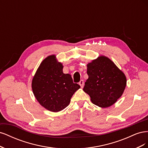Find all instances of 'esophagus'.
<instances>
[{
  "instance_id": "esophagus-1",
  "label": "esophagus",
  "mask_w": 148,
  "mask_h": 148,
  "mask_svg": "<svg viewBox=\"0 0 148 148\" xmlns=\"http://www.w3.org/2000/svg\"><path fill=\"white\" fill-rule=\"evenodd\" d=\"M79 84L80 85V86H81V88H83L84 86V82L83 79L80 80V82H79Z\"/></svg>"
}]
</instances>
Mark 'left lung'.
Instances as JSON below:
<instances>
[{
	"instance_id": "8db88e82",
	"label": "left lung",
	"mask_w": 148,
	"mask_h": 148,
	"mask_svg": "<svg viewBox=\"0 0 148 148\" xmlns=\"http://www.w3.org/2000/svg\"><path fill=\"white\" fill-rule=\"evenodd\" d=\"M87 74L83 91L94 104L102 108L110 107L123 95L126 77L108 57L101 56L88 63Z\"/></svg>"
}]
</instances>
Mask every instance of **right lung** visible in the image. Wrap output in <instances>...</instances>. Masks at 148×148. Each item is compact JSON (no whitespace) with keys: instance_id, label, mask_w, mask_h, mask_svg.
I'll return each mask as SVG.
<instances>
[{"instance_id":"right-lung-1","label":"right lung","mask_w":148,"mask_h":148,"mask_svg":"<svg viewBox=\"0 0 148 148\" xmlns=\"http://www.w3.org/2000/svg\"><path fill=\"white\" fill-rule=\"evenodd\" d=\"M63 67L55 55L48 56L40 64L31 83L39 104L53 112L68 106L73 94L80 88L70 74L64 73Z\"/></svg>"}]
</instances>
